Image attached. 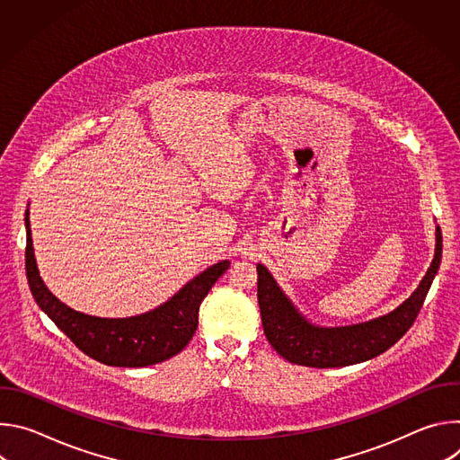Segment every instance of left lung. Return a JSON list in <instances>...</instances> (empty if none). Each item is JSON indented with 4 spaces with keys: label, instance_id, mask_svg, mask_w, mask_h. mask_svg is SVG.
<instances>
[{
    "label": "left lung",
    "instance_id": "8db88e82",
    "mask_svg": "<svg viewBox=\"0 0 460 460\" xmlns=\"http://www.w3.org/2000/svg\"><path fill=\"white\" fill-rule=\"evenodd\" d=\"M440 256L442 234L437 227L435 258L413 295L389 314L346 327L309 323L277 286L271 273L258 264V305L264 333L280 357L298 366L342 367L375 358L399 342L413 325L438 271Z\"/></svg>",
    "mask_w": 460,
    "mask_h": 460
}]
</instances>
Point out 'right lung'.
I'll return each instance as SVG.
<instances>
[{
	"mask_svg": "<svg viewBox=\"0 0 460 460\" xmlns=\"http://www.w3.org/2000/svg\"><path fill=\"white\" fill-rule=\"evenodd\" d=\"M25 270L38 305L73 344L91 358L118 367H144L178 355L199 327V309L215 282L229 270V260L211 266L155 311L130 318H98L61 304L40 279L27 211Z\"/></svg>",
	"mask_w": 460,
	"mask_h": 460,
	"instance_id": "right-lung-1",
	"label": "right lung"
}]
</instances>
